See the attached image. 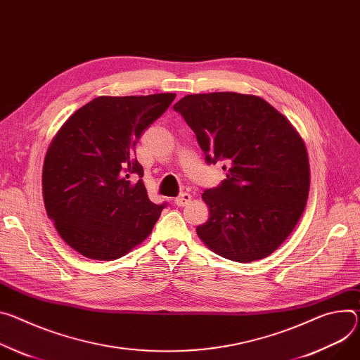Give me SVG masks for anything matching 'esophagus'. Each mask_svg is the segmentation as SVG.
Listing matches in <instances>:
<instances>
[{
  "label": "esophagus",
  "instance_id": "esophagus-1",
  "mask_svg": "<svg viewBox=\"0 0 360 360\" xmlns=\"http://www.w3.org/2000/svg\"><path fill=\"white\" fill-rule=\"evenodd\" d=\"M191 195L188 193V192H182L181 195H178V197L174 200V202H175V205H178V207H185L189 201H191Z\"/></svg>",
  "mask_w": 360,
  "mask_h": 360
}]
</instances>
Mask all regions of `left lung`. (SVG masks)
<instances>
[{"instance_id":"1","label":"left lung","mask_w":360,"mask_h":360,"mask_svg":"<svg viewBox=\"0 0 360 360\" xmlns=\"http://www.w3.org/2000/svg\"><path fill=\"white\" fill-rule=\"evenodd\" d=\"M193 130L208 165L222 163L225 179L205 189L210 218L198 237L218 255L266 258L297 225L309 197L304 142L261 97L233 91L188 94L174 105Z\"/></svg>"}]
</instances>
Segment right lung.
Listing matches in <instances>:
<instances>
[{"mask_svg":"<svg viewBox=\"0 0 360 360\" xmlns=\"http://www.w3.org/2000/svg\"><path fill=\"white\" fill-rule=\"evenodd\" d=\"M174 99V93L96 97L53 139L43 167L44 204L61 238L82 255H124L167 208L148 198L135 146Z\"/></svg>","mask_w":360,"mask_h":360,"instance_id":"1","label":"right lung"}]
</instances>
